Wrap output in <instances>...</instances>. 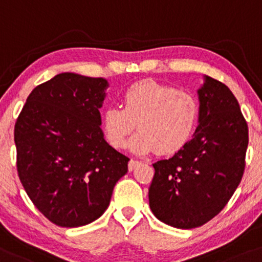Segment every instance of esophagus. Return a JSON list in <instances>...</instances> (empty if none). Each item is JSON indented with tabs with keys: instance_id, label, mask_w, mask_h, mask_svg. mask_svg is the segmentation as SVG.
I'll return each instance as SVG.
<instances>
[{
	"instance_id": "esophagus-1",
	"label": "esophagus",
	"mask_w": 262,
	"mask_h": 262,
	"mask_svg": "<svg viewBox=\"0 0 262 262\" xmlns=\"http://www.w3.org/2000/svg\"><path fill=\"white\" fill-rule=\"evenodd\" d=\"M140 163V161L137 160H130V162H128V170H134Z\"/></svg>"
}]
</instances>
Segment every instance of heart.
Segmentation results:
<instances>
[{
    "label": "heart",
    "instance_id": "b5f03b06",
    "mask_svg": "<svg viewBox=\"0 0 262 262\" xmlns=\"http://www.w3.org/2000/svg\"><path fill=\"white\" fill-rule=\"evenodd\" d=\"M199 105L192 94L169 85L141 80L126 89L122 106L108 105L101 115V126L107 142L115 148L126 146L137 127L130 148L135 154L160 155L178 152L194 134Z\"/></svg>",
    "mask_w": 262,
    "mask_h": 262
}]
</instances>
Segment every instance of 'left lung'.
<instances>
[{"label":"left lung","mask_w":262,"mask_h":262,"mask_svg":"<svg viewBox=\"0 0 262 262\" xmlns=\"http://www.w3.org/2000/svg\"><path fill=\"white\" fill-rule=\"evenodd\" d=\"M198 127L168 160L154 163L148 189L156 218L178 229L208 223L224 209L245 169L248 123L225 84L204 75L198 89Z\"/></svg>","instance_id":"8db88e82"}]
</instances>
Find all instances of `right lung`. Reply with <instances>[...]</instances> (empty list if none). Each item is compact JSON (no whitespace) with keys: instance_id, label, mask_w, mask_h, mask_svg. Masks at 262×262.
Segmentation results:
<instances>
[{"instance_id":"obj_1","label":"right lung","mask_w":262,"mask_h":262,"mask_svg":"<svg viewBox=\"0 0 262 262\" xmlns=\"http://www.w3.org/2000/svg\"><path fill=\"white\" fill-rule=\"evenodd\" d=\"M107 86L104 78L61 73L32 90L14 125L20 183L55 225L100 218L127 173L130 158L108 145L100 127Z\"/></svg>"}]
</instances>
